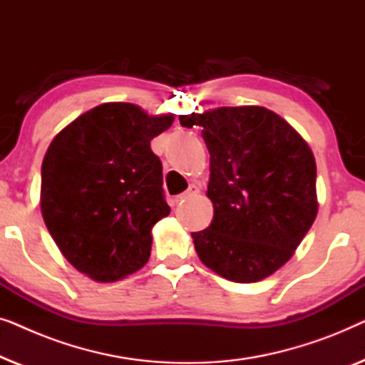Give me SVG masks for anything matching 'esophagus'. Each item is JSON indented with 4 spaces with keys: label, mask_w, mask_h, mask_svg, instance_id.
<instances>
[{
    "label": "esophagus",
    "mask_w": 365,
    "mask_h": 365,
    "mask_svg": "<svg viewBox=\"0 0 365 365\" xmlns=\"http://www.w3.org/2000/svg\"><path fill=\"white\" fill-rule=\"evenodd\" d=\"M199 194V187L196 186V184H192V186H189V189L186 192H182V194H179V196H176L174 197V202H182L184 199H189V197H192V196H197Z\"/></svg>",
    "instance_id": "34e87169"
}]
</instances>
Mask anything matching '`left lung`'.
I'll use <instances>...</instances> for the list:
<instances>
[{
	"mask_svg": "<svg viewBox=\"0 0 365 365\" xmlns=\"http://www.w3.org/2000/svg\"><path fill=\"white\" fill-rule=\"evenodd\" d=\"M202 128L214 217L192 232L201 261L234 282H257L292 257L317 214L316 161L291 124L261 106L179 116Z\"/></svg>",
	"mask_w": 365,
	"mask_h": 365,
	"instance_id": "obj_1",
	"label": "left lung"
}]
</instances>
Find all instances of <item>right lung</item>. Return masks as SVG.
<instances>
[{
    "label": "right lung",
    "mask_w": 365,
    "mask_h": 365,
    "mask_svg": "<svg viewBox=\"0 0 365 365\" xmlns=\"http://www.w3.org/2000/svg\"><path fill=\"white\" fill-rule=\"evenodd\" d=\"M173 119L136 104H99L49 144L43 219L63 256L94 281H119L148 262L151 229L171 212L151 139Z\"/></svg>",
    "instance_id": "1"
}]
</instances>
